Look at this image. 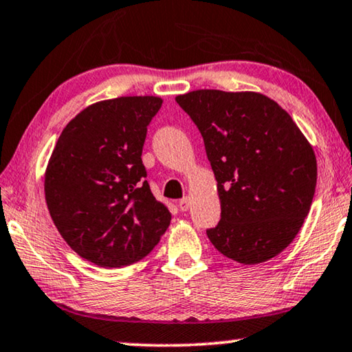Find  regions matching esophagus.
I'll list each match as a JSON object with an SVG mask.
<instances>
[{
	"mask_svg": "<svg viewBox=\"0 0 352 352\" xmlns=\"http://www.w3.org/2000/svg\"><path fill=\"white\" fill-rule=\"evenodd\" d=\"M190 204H191L190 197H183L182 201H178V207H180L182 212H186V210L190 208Z\"/></svg>",
	"mask_w": 352,
	"mask_h": 352,
	"instance_id": "1",
	"label": "esophagus"
}]
</instances>
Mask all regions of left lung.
<instances>
[{"label": "left lung", "instance_id": "obj_1", "mask_svg": "<svg viewBox=\"0 0 352 352\" xmlns=\"http://www.w3.org/2000/svg\"><path fill=\"white\" fill-rule=\"evenodd\" d=\"M175 101L201 131L218 182L221 219L207 230L210 242L245 265L275 258L310 212L313 146L291 115L261 93L196 90Z\"/></svg>", "mask_w": 352, "mask_h": 352}]
</instances>
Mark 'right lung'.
<instances>
[{"label":"right lung","mask_w":352,"mask_h":352,"mask_svg":"<svg viewBox=\"0 0 352 352\" xmlns=\"http://www.w3.org/2000/svg\"><path fill=\"white\" fill-rule=\"evenodd\" d=\"M158 96L94 102L63 129L45 169L44 192L56 229L80 258L113 269L144 259L170 224L145 180L146 126Z\"/></svg>","instance_id":"1"}]
</instances>
